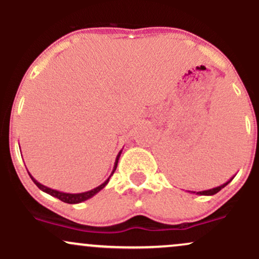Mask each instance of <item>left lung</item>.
Instances as JSON below:
<instances>
[{
  "instance_id": "obj_1",
  "label": "left lung",
  "mask_w": 259,
  "mask_h": 259,
  "mask_svg": "<svg viewBox=\"0 0 259 259\" xmlns=\"http://www.w3.org/2000/svg\"><path fill=\"white\" fill-rule=\"evenodd\" d=\"M234 179V177L231 178L230 180H228L227 183H224L223 184V185H221V186H217V187H213V189H209V190H204V191H198V192H194V191H191V192H194V194H196V195H204V196H212V195H215L217 192H219L221 191V190L223 189V187H225L228 185L229 183H230L231 180Z\"/></svg>"
}]
</instances>
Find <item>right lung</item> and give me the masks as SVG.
Instances as JSON below:
<instances>
[{
  "mask_svg": "<svg viewBox=\"0 0 259 259\" xmlns=\"http://www.w3.org/2000/svg\"><path fill=\"white\" fill-rule=\"evenodd\" d=\"M120 154H121V151L119 153H118V156H117V158H115V163H114V167H113V170H112V173H111V175H109V178L108 179H107L105 183L103 184H101L100 186H97V187H95V189H92V190H90V191H86V192H80V194H67V192H61V191H57V190H53V189H50V187H47V186H45V185H42V184H40L38 183V181L35 179L34 177H32V175L29 173V175H30V178H31V180L34 181L35 183V185H36L38 189L40 190H42L44 192H46V194H49V195H51V196H53V197H56V198H58V200H61V201H63V202H65V203H70V204H75V203H80V202H84V201H86V200H89V198H91L92 196H95L96 194H99V192L101 191V190L103 189V187H105L107 184H108V181H109V179H111V177L113 175V173H114L115 171V169H117V165H118V160H119V157H120Z\"/></svg>",
  "mask_w": 259,
  "mask_h": 259,
  "instance_id": "obj_1",
  "label": "right lung"
}]
</instances>
